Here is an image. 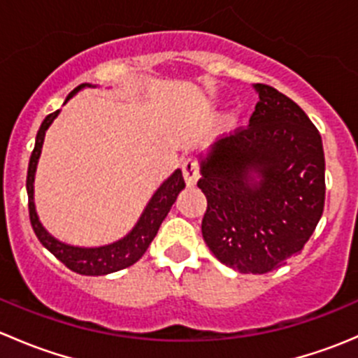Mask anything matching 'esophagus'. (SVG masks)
Masks as SVG:
<instances>
[{"mask_svg": "<svg viewBox=\"0 0 358 358\" xmlns=\"http://www.w3.org/2000/svg\"><path fill=\"white\" fill-rule=\"evenodd\" d=\"M182 173H183V180L189 187H194L199 180V169H197V162L194 159H187L183 161L182 164Z\"/></svg>", "mask_w": 358, "mask_h": 358, "instance_id": "esophagus-1", "label": "esophagus"}]
</instances>
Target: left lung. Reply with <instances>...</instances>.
I'll return each mask as SVG.
<instances>
[{
  "label": "left lung",
  "instance_id": "8db88e82",
  "mask_svg": "<svg viewBox=\"0 0 358 358\" xmlns=\"http://www.w3.org/2000/svg\"><path fill=\"white\" fill-rule=\"evenodd\" d=\"M249 126L199 156L197 187L208 199L202 237L241 273H266L298 255L326 199L322 138L289 96L255 85Z\"/></svg>",
  "mask_w": 358,
  "mask_h": 358
}]
</instances>
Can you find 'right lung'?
Masks as SVG:
<instances>
[{
  "mask_svg": "<svg viewBox=\"0 0 358 358\" xmlns=\"http://www.w3.org/2000/svg\"><path fill=\"white\" fill-rule=\"evenodd\" d=\"M83 88H95V86L90 85V83L79 85L78 88H74L69 93L64 103H67L69 100H71L76 93L81 92ZM59 114L60 110H55L53 114L46 115L45 121L41 122V126H39L38 129V135H36L34 150H32L31 159H29L27 182H25V187H27L29 216H31L32 230H34L39 243L48 249L57 259H60V262H62L67 268H71L72 272L81 273V275H107V273L117 272V270L126 268V266H131L133 263H136L143 255H145L147 248L150 246V243H152L154 237H156L162 220L166 218V215L169 213L171 206L175 204L178 194L185 189L182 169H175V171L159 185V189L154 192V196L150 197L149 202H147L145 209H143V213L140 215L135 227L119 241H114V243L103 244V246L96 248H81L62 243V241L55 239V237L41 225L34 204V176L36 168H38L39 156H41L43 142H45L46 129L52 126V122L55 121V117Z\"/></svg>",
  "mask_w": 358,
  "mask_h": 358,
  "instance_id": "obj_1",
  "label": "right lung"
}]
</instances>
